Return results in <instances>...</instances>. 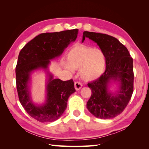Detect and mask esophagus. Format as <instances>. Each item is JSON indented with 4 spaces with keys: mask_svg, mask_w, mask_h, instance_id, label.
<instances>
[{
    "mask_svg": "<svg viewBox=\"0 0 149 149\" xmlns=\"http://www.w3.org/2000/svg\"><path fill=\"white\" fill-rule=\"evenodd\" d=\"M82 86H83V84L81 83H79V82H75L74 83V88H75L76 91L79 90L81 88H82Z\"/></svg>",
    "mask_w": 149,
    "mask_h": 149,
    "instance_id": "obj_1",
    "label": "esophagus"
}]
</instances>
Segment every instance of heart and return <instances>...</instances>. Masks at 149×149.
<instances>
[{
	"mask_svg": "<svg viewBox=\"0 0 149 149\" xmlns=\"http://www.w3.org/2000/svg\"><path fill=\"white\" fill-rule=\"evenodd\" d=\"M66 58L62 66L71 72L79 69L80 77L86 81L100 78L106 69V57L100 48L78 45L70 49Z\"/></svg>",
	"mask_w": 149,
	"mask_h": 149,
	"instance_id": "1",
	"label": "heart"
}]
</instances>
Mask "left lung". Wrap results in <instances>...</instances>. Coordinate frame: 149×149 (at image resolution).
Returning a JSON list of instances; mask_svg holds the SVG:
<instances>
[{
  "label": "left lung",
  "mask_w": 149,
  "mask_h": 149,
  "mask_svg": "<svg viewBox=\"0 0 149 149\" xmlns=\"http://www.w3.org/2000/svg\"><path fill=\"white\" fill-rule=\"evenodd\" d=\"M85 38L95 42L106 57L104 73L88 83L92 94L87 108L97 118H114L124 111L133 93V59L127 48L112 36L85 31L82 42ZM114 84L118 86V89L112 92L110 88Z\"/></svg>",
  "instance_id": "left-lung-1"
}]
</instances>
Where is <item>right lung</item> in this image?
I'll use <instances>...</instances> for the list:
<instances>
[{
	"label": "right lung",
	"instance_id": "1",
	"mask_svg": "<svg viewBox=\"0 0 149 149\" xmlns=\"http://www.w3.org/2000/svg\"><path fill=\"white\" fill-rule=\"evenodd\" d=\"M78 29L40 34L21 49L15 68L17 89L19 101L26 112L41 123L59 119L66 109L67 102L76 90L73 79H55L49 71L51 61L61 55L65 48L77 38ZM43 70L47 74L46 101L35 103L31 97V76Z\"/></svg>",
	"mask_w": 149,
	"mask_h": 149
}]
</instances>
